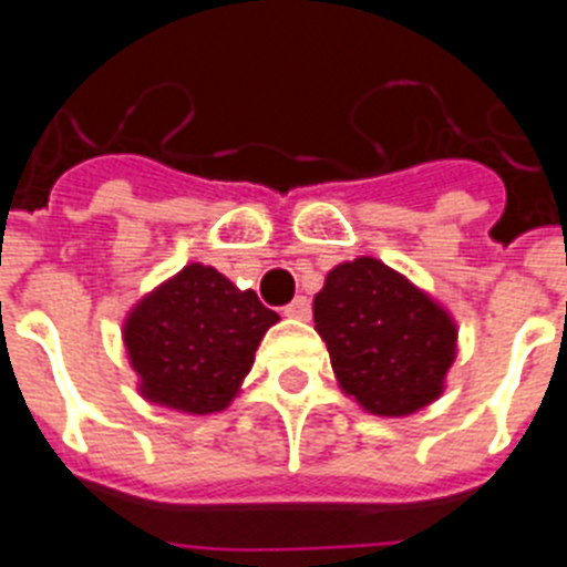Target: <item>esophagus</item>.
<instances>
[{"label": "esophagus", "instance_id": "34e87169", "mask_svg": "<svg viewBox=\"0 0 567 567\" xmlns=\"http://www.w3.org/2000/svg\"><path fill=\"white\" fill-rule=\"evenodd\" d=\"M284 315H287V318L309 320V315H312V307H309V300L303 298V295H298L292 303H287V307H284Z\"/></svg>", "mask_w": 567, "mask_h": 567}]
</instances>
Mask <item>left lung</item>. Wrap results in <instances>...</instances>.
I'll list each match as a JSON object with an SVG mask.
<instances>
[{"mask_svg": "<svg viewBox=\"0 0 567 567\" xmlns=\"http://www.w3.org/2000/svg\"><path fill=\"white\" fill-rule=\"evenodd\" d=\"M315 329L327 340L343 392L380 417L432 403L457 349L452 318L374 258L327 275L315 295Z\"/></svg>", "mask_w": 567, "mask_h": 567, "instance_id": "left-lung-1", "label": "left lung"}]
</instances>
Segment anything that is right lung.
<instances>
[{
    "label": "right lung",
    "mask_w": 567,
    "mask_h": 567,
    "mask_svg": "<svg viewBox=\"0 0 567 567\" xmlns=\"http://www.w3.org/2000/svg\"><path fill=\"white\" fill-rule=\"evenodd\" d=\"M275 320L252 289L240 292L213 267L189 264L135 307L124 346L144 398L209 414L235 398Z\"/></svg>",
    "instance_id": "add662e5"
}]
</instances>
